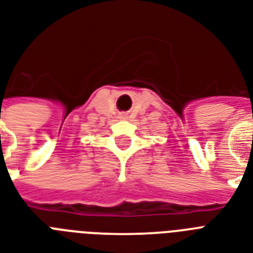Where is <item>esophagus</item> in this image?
Here are the masks:
<instances>
[{
  "instance_id": "obj_1",
  "label": "esophagus",
  "mask_w": 253,
  "mask_h": 253,
  "mask_svg": "<svg viewBox=\"0 0 253 253\" xmlns=\"http://www.w3.org/2000/svg\"><path fill=\"white\" fill-rule=\"evenodd\" d=\"M120 117H121V118H122V120H126V118H127V114H126V113H121Z\"/></svg>"
}]
</instances>
